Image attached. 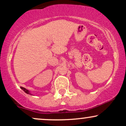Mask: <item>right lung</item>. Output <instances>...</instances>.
<instances>
[{
  "instance_id": "add662e5",
  "label": "right lung",
  "mask_w": 126,
  "mask_h": 126,
  "mask_svg": "<svg viewBox=\"0 0 126 126\" xmlns=\"http://www.w3.org/2000/svg\"><path fill=\"white\" fill-rule=\"evenodd\" d=\"M21 88L22 89L23 91H24V92H25V93H27V94H31L30 93V92H29V91L27 90V89H26L25 88H23V87H21Z\"/></svg>"
}]
</instances>
